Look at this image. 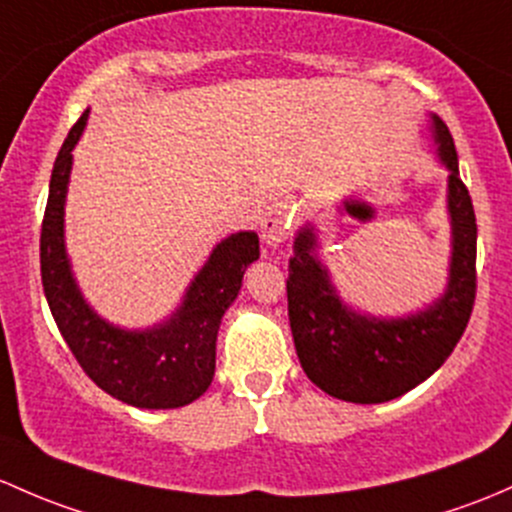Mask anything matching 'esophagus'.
<instances>
[{"label": "esophagus", "instance_id": "34e87169", "mask_svg": "<svg viewBox=\"0 0 512 512\" xmlns=\"http://www.w3.org/2000/svg\"><path fill=\"white\" fill-rule=\"evenodd\" d=\"M294 208L289 201H272L262 208L260 230L267 245H279L292 235Z\"/></svg>", "mask_w": 512, "mask_h": 512}]
</instances>
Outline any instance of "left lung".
Listing matches in <instances>:
<instances>
[{
    "label": "left lung",
    "instance_id": "8db88e82",
    "mask_svg": "<svg viewBox=\"0 0 512 512\" xmlns=\"http://www.w3.org/2000/svg\"><path fill=\"white\" fill-rule=\"evenodd\" d=\"M434 120L439 157L449 166V213L454 257L449 289L410 319L378 321L353 314L314 257V233L304 228L289 257L287 304L299 363L328 395L360 405L395 400L441 368L469 326L476 304V213L459 176L449 127Z\"/></svg>",
    "mask_w": 512,
    "mask_h": 512
}]
</instances>
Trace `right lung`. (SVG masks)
<instances>
[{"mask_svg": "<svg viewBox=\"0 0 512 512\" xmlns=\"http://www.w3.org/2000/svg\"><path fill=\"white\" fill-rule=\"evenodd\" d=\"M88 110L68 132L48 188L41 223V282L58 331L90 380L107 395L144 410L184 407L201 397L215 373V338L225 309L238 297L242 274L260 257L255 233L230 235L213 250L184 306L166 326L129 333L105 324L88 309L75 287L63 250V203L73 147Z\"/></svg>", "mask_w": 512, "mask_h": 512, "instance_id": "obj_1", "label": "right lung"}]
</instances>
